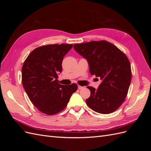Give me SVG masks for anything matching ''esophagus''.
<instances>
[{
  "mask_svg": "<svg viewBox=\"0 0 151 151\" xmlns=\"http://www.w3.org/2000/svg\"><path fill=\"white\" fill-rule=\"evenodd\" d=\"M84 87L78 85V89H79L81 90V89H84Z\"/></svg>",
  "mask_w": 151,
  "mask_h": 151,
  "instance_id": "obj_1",
  "label": "esophagus"
}]
</instances>
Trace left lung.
I'll use <instances>...</instances> for the list:
<instances>
[{"instance_id": "left-lung-1", "label": "left lung", "mask_w": 151, "mask_h": 151, "mask_svg": "<svg viewBox=\"0 0 151 151\" xmlns=\"http://www.w3.org/2000/svg\"><path fill=\"white\" fill-rule=\"evenodd\" d=\"M74 48L86 59L91 75L101 80L96 89L88 86L91 96L87 105L94 111L111 113L125 101L131 82V66L125 55L106 41L74 44Z\"/></svg>"}]
</instances>
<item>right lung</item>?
<instances>
[{
    "label": "right lung",
    "mask_w": 151,
    "mask_h": 151,
    "mask_svg": "<svg viewBox=\"0 0 151 151\" xmlns=\"http://www.w3.org/2000/svg\"><path fill=\"white\" fill-rule=\"evenodd\" d=\"M73 45H44L32 51L22 67V83L31 103L38 110L52 115L64 109L76 84L63 86L58 83L63 58Z\"/></svg>",
    "instance_id": "1"
}]
</instances>
